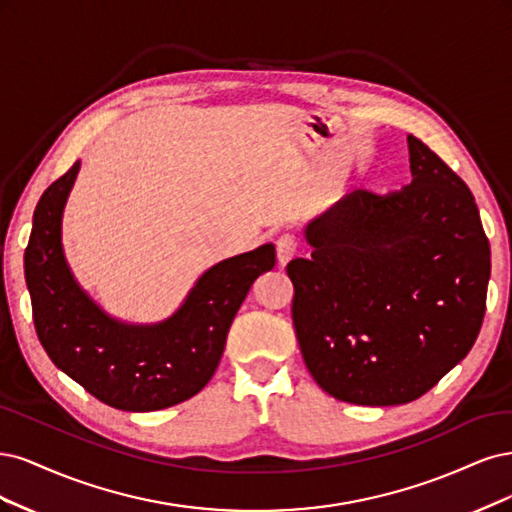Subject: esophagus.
Returning a JSON list of instances; mask_svg holds the SVG:
<instances>
[{
	"label": "esophagus",
	"instance_id": "obj_1",
	"mask_svg": "<svg viewBox=\"0 0 512 512\" xmlns=\"http://www.w3.org/2000/svg\"><path fill=\"white\" fill-rule=\"evenodd\" d=\"M295 251H298V240L293 236L285 234L276 240V259H278V266L285 268L287 263L295 257Z\"/></svg>",
	"mask_w": 512,
	"mask_h": 512
}]
</instances>
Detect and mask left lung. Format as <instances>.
Segmentation results:
<instances>
[{"instance_id": "1", "label": "left lung", "mask_w": 512, "mask_h": 512, "mask_svg": "<svg viewBox=\"0 0 512 512\" xmlns=\"http://www.w3.org/2000/svg\"><path fill=\"white\" fill-rule=\"evenodd\" d=\"M408 153L410 185L342 197L306 225L310 257L287 266L306 368L349 404L421 398L485 317L491 251L474 195L415 136Z\"/></svg>"}]
</instances>
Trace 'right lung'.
Here are the masks:
<instances>
[{"instance_id":"1","label":"right lung","mask_w":512,"mask_h":512,"mask_svg":"<svg viewBox=\"0 0 512 512\" xmlns=\"http://www.w3.org/2000/svg\"><path fill=\"white\" fill-rule=\"evenodd\" d=\"M78 170L80 161L42 193L34 212L25 278L38 338L61 372L112 408L148 412L185 402L217 370L246 293L274 268V244L206 270L166 321H117L80 289L63 255L61 217Z\"/></svg>"}]
</instances>
